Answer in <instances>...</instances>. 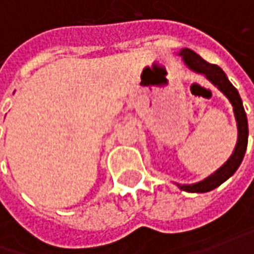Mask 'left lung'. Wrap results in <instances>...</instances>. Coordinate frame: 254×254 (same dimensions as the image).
<instances>
[{
  "instance_id": "obj_1",
  "label": "left lung",
  "mask_w": 254,
  "mask_h": 254,
  "mask_svg": "<svg viewBox=\"0 0 254 254\" xmlns=\"http://www.w3.org/2000/svg\"><path fill=\"white\" fill-rule=\"evenodd\" d=\"M186 62V64L190 68H192L194 71H198L205 74V77L208 80L216 84L217 87L229 97V100L233 105L234 109V115H236V121H237V129H239V139H237V145L234 148V152L230 157V159L218 170L213 175H210L208 178H205L201 183L192 184V186H178L181 190L188 191V192H207L214 190L220 184H223L226 180H229L234 172L237 171V168L240 167L245 152L247 148V136H249V127H247V116L242 103V97L239 95L237 89L229 82L226 73L218 67L217 64H211L208 62H205L201 59L197 53H194L190 49H184L180 53Z\"/></svg>"
}]
</instances>
